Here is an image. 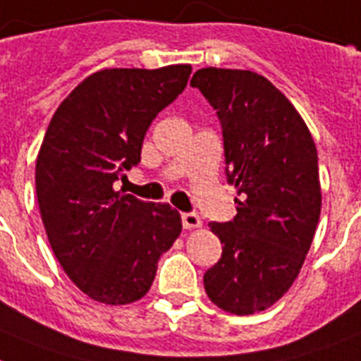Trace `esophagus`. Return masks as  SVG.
<instances>
[{"label": "esophagus", "mask_w": 361, "mask_h": 361, "mask_svg": "<svg viewBox=\"0 0 361 361\" xmlns=\"http://www.w3.org/2000/svg\"><path fill=\"white\" fill-rule=\"evenodd\" d=\"M181 221H183V228H187V230L202 226V219L196 215V213H183V215H181Z\"/></svg>", "instance_id": "34e87169"}]
</instances>
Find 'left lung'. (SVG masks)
Listing matches in <instances>:
<instances>
[{"instance_id": "8db88e82", "label": "left lung", "mask_w": 361, "mask_h": 361, "mask_svg": "<svg viewBox=\"0 0 361 361\" xmlns=\"http://www.w3.org/2000/svg\"><path fill=\"white\" fill-rule=\"evenodd\" d=\"M222 124L233 221L211 222L222 257L204 274L209 300L233 315L263 312L297 280L321 215L317 148L295 105L250 70L200 68L190 79Z\"/></svg>"}]
</instances>
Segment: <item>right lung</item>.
<instances>
[{"mask_svg":"<svg viewBox=\"0 0 361 361\" xmlns=\"http://www.w3.org/2000/svg\"><path fill=\"white\" fill-rule=\"evenodd\" d=\"M190 72V64L99 70L61 102L44 135L35 169L40 216L63 271L96 302L145 297L157 259L180 237L178 211L113 183L139 163L152 120Z\"/></svg>","mask_w":361,"mask_h":361,"instance_id":"1","label":"right lung"}]
</instances>
